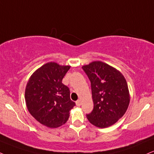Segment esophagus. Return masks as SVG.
<instances>
[{
    "instance_id": "esophagus-1",
    "label": "esophagus",
    "mask_w": 154,
    "mask_h": 154,
    "mask_svg": "<svg viewBox=\"0 0 154 154\" xmlns=\"http://www.w3.org/2000/svg\"><path fill=\"white\" fill-rule=\"evenodd\" d=\"M75 103H76V106H80L81 105V100H78L76 102H75Z\"/></svg>"
}]
</instances>
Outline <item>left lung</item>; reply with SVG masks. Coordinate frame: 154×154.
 I'll return each mask as SVG.
<instances>
[{
	"label": "left lung",
	"mask_w": 154,
	"mask_h": 154,
	"mask_svg": "<svg viewBox=\"0 0 154 154\" xmlns=\"http://www.w3.org/2000/svg\"><path fill=\"white\" fill-rule=\"evenodd\" d=\"M91 85L94 107L87 114L91 124L98 128L113 125L125 114L130 103L128 84L116 68L101 61L82 66Z\"/></svg>",
	"instance_id": "left-lung-1"
}]
</instances>
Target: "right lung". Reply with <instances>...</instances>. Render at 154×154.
<instances>
[{"instance_id": "right-lung-1", "label": "right lung", "mask_w": 154, "mask_h": 154, "mask_svg": "<svg viewBox=\"0 0 154 154\" xmlns=\"http://www.w3.org/2000/svg\"><path fill=\"white\" fill-rule=\"evenodd\" d=\"M71 66L55 62L44 64L34 71L25 90L27 109L35 120L49 128H58L66 123L75 103L62 79Z\"/></svg>"}]
</instances>
